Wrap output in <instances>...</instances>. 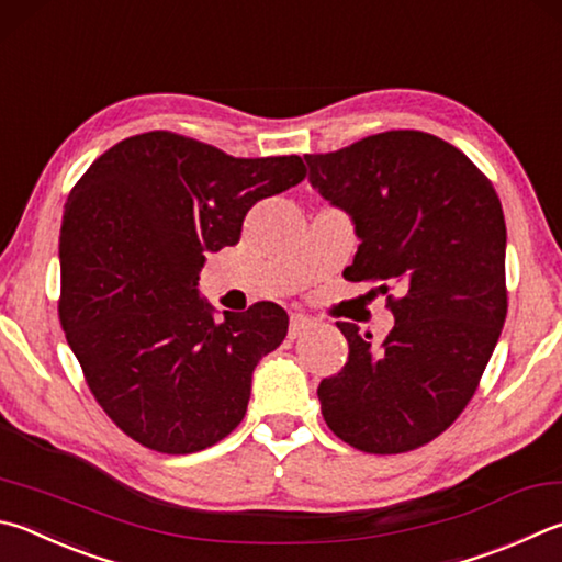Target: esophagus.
<instances>
[{
	"instance_id": "esophagus-1",
	"label": "esophagus",
	"mask_w": 562,
	"mask_h": 562,
	"mask_svg": "<svg viewBox=\"0 0 562 562\" xmlns=\"http://www.w3.org/2000/svg\"><path fill=\"white\" fill-rule=\"evenodd\" d=\"M312 326V322L307 319L304 314H290V329H288V336L290 339H300V336L307 331Z\"/></svg>"
}]
</instances>
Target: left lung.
<instances>
[{"label":"left lung","instance_id":"8db88e82","mask_svg":"<svg viewBox=\"0 0 562 562\" xmlns=\"http://www.w3.org/2000/svg\"><path fill=\"white\" fill-rule=\"evenodd\" d=\"M304 159L361 238L344 278L379 284L395 316L383 344L336 322L349 361L316 387L322 415L361 452L417 450L462 415L504 329L502 201L464 151L420 130L379 132Z\"/></svg>","mask_w":562,"mask_h":562}]
</instances>
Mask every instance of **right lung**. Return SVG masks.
I'll return each mask as SVG.
<instances>
[{"instance_id":"add662e5","label":"right lung","mask_w":562,"mask_h":562,"mask_svg":"<svg viewBox=\"0 0 562 562\" xmlns=\"http://www.w3.org/2000/svg\"><path fill=\"white\" fill-rule=\"evenodd\" d=\"M304 177L297 155L231 157L155 130L117 142L70 189L58 319L98 405L147 450H206L246 417L252 369L288 336V312L258 302L216 322L196 280L255 203Z\"/></svg>"}]
</instances>
